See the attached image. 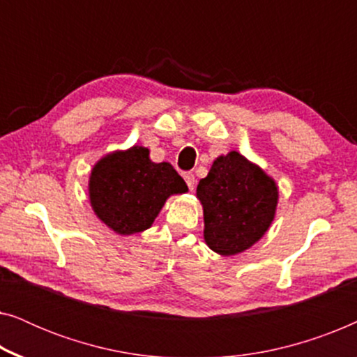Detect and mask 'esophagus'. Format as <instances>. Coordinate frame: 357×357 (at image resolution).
Listing matches in <instances>:
<instances>
[{
	"label": "esophagus",
	"mask_w": 357,
	"mask_h": 357,
	"mask_svg": "<svg viewBox=\"0 0 357 357\" xmlns=\"http://www.w3.org/2000/svg\"><path fill=\"white\" fill-rule=\"evenodd\" d=\"M183 178H185V182H187L188 188L193 190L195 188V175L192 172H185L183 174Z\"/></svg>",
	"instance_id": "34e87169"
}]
</instances>
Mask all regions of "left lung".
<instances>
[{
    "mask_svg": "<svg viewBox=\"0 0 357 357\" xmlns=\"http://www.w3.org/2000/svg\"><path fill=\"white\" fill-rule=\"evenodd\" d=\"M206 245L219 255L245 252L270 229L276 214L278 185L260 165L231 151L219 155L199 180Z\"/></svg>",
    "mask_w": 357,
    "mask_h": 357,
    "instance_id": "1",
    "label": "left lung"
}]
</instances>
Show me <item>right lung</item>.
I'll return each instance as SVG.
<instances>
[{
  "label": "right lung",
  "mask_w": 357,
  "mask_h": 357,
  "mask_svg": "<svg viewBox=\"0 0 357 357\" xmlns=\"http://www.w3.org/2000/svg\"><path fill=\"white\" fill-rule=\"evenodd\" d=\"M188 192L185 180L169 162H153L149 149L131 146L96 162L89 175L92 211L119 236L153 226L172 195Z\"/></svg>",
  "instance_id": "obj_1"
}]
</instances>
